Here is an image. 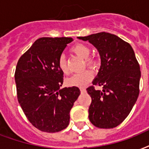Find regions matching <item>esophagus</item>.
Returning a JSON list of instances; mask_svg holds the SVG:
<instances>
[{"instance_id": "1", "label": "esophagus", "mask_w": 149, "mask_h": 149, "mask_svg": "<svg viewBox=\"0 0 149 149\" xmlns=\"http://www.w3.org/2000/svg\"><path fill=\"white\" fill-rule=\"evenodd\" d=\"M80 92L85 93L86 92V89H85V88H80Z\"/></svg>"}]
</instances>
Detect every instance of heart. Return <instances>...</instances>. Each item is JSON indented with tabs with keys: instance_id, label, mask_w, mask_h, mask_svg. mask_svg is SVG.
I'll list each match as a JSON object with an SVG mask.
<instances>
[{
	"instance_id": "b5f03b06",
	"label": "heart",
	"mask_w": 149,
	"mask_h": 149,
	"mask_svg": "<svg viewBox=\"0 0 149 149\" xmlns=\"http://www.w3.org/2000/svg\"><path fill=\"white\" fill-rule=\"evenodd\" d=\"M72 52H74L77 56L84 58L85 61V65L91 70H95L98 65V58L95 55H90L91 50L87 45L84 44H77L72 47ZM57 65L60 71L63 74L69 73V69L67 66L66 59L63 54H61L57 60ZM94 78V74L91 70H85L80 73H76L67 78L65 84L70 87H82L88 84Z\"/></svg>"
}]
</instances>
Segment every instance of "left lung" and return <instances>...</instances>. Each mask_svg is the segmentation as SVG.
Here are the masks:
<instances>
[{"label":"left lung","mask_w":149,"mask_h":149,"mask_svg":"<svg viewBox=\"0 0 149 149\" xmlns=\"http://www.w3.org/2000/svg\"><path fill=\"white\" fill-rule=\"evenodd\" d=\"M78 38L92 44L102 62L93 86L87 88L91 97L90 121L98 128L116 127L129 115L139 95L141 70L134 52L129 43L105 32ZM95 86H102V91Z\"/></svg>","instance_id":"left-lung-1"}]
</instances>
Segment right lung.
I'll return each mask as SVG.
<instances>
[{
    "mask_svg": "<svg viewBox=\"0 0 149 149\" xmlns=\"http://www.w3.org/2000/svg\"><path fill=\"white\" fill-rule=\"evenodd\" d=\"M71 37H41L19 58L15 80L17 97L32 125L43 132L55 133L70 123V112L80 94L77 87L60 89L63 73L57 60Z\"/></svg>",
    "mask_w": 149,
    "mask_h": 149,
    "instance_id": "add662e5",
    "label": "right lung"
}]
</instances>
